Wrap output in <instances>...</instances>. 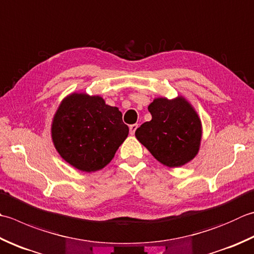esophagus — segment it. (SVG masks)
Instances as JSON below:
<instances>
[{
	"label": "esophagus",
	"mask_w": 254,
	"mask_h": 254,
	"mask_svg": "<svg viewBox=\"0 0 254 254\" xmlns=\"http://www.w3.org/2000/svg\"><path fill=\"white\" fill-rule=\"evenodd\" d=\"M137 127H138L137 124H132V126H130V134H131V135H134V133H135Z\"/></svg>",
	"instance_id": "1"
}]
</instances>
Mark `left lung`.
Here are the masks:
<instances>
[{"label": "left lung", "mask_w": 254, "mask_h": 254, "mask_svg": "<svg viewBox=\"0 0 254 254\" xmlns=\"http://www.w3.org/2000/svg\"><path fill=\"white\" fill-rule=\"evenodd\" d=\"M147 109L152 120L135 131L137 140L163 165L180 167L190 162L199 151L202 134L191 104L182 96L172 100L156 98Z\"/></svg>", "instance_id": "1"}]
</instances>
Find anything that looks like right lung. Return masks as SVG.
I'll return each instance as SVG.
<instances>
[{
    "label": "right lung",
    "instance_id": "right-lung-1",
    "mask_svg": "<svg viewBox=\"0 0 254 254\" xmlns=\"http://www.w3.org/2000/svg\"><path fill=\"white\" fill-rule=\"evenodd\" d=\"M127 134L117 107L108 106L100 96L86 93L64 98L52 123V138L59 155L87 173L108 165Z\"/></svg>",
    "mask_w": 254,
    "mask_h": 254
}]
</instances>
